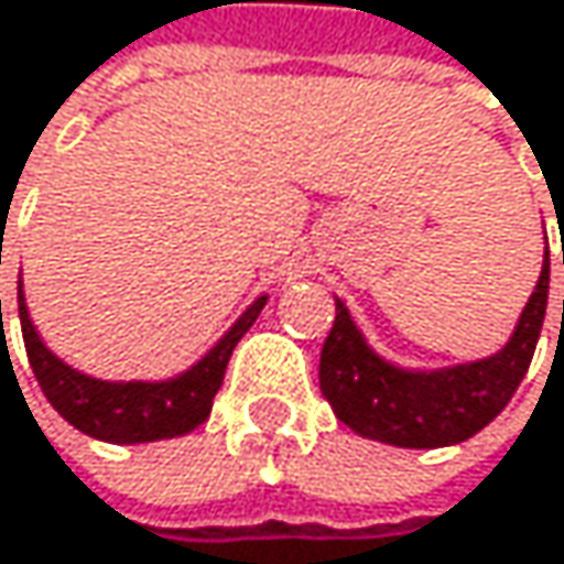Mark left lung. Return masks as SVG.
<instances>
[{
	"label": "left lung",
	"mask_w": 564,
	"mask_h": 564,
	"mask_svg": "<svg viewBox=\"0 0 564 564\" xmlns=\"http://www.w3.org/2000/svg\"><path fill=\"white\" fill-rule=\"evenodd\" d=\"M545 304L549 250L539 284L499 354L443 370H403L367 344L347 304L337 297L334 330L321 354V393L337 420L367 440L403 449L463 443L489 426L519 390L542 334Z\"/></svg>",
	"instance_id": "8db88e82"
}]
</instances>
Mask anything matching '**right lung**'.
I'll return each instance as SVG.
<instances>
[{
    "label": "right lung",
    "instance_id": "obj_1",
    "mask_svg": "<svg viewBox=\"0 0 564 564\" xmlns=\"http://www.w3.org/2000/svg\"><path fill=\"white\" fill-rule=\"evenodd\" d=\"M263 304H267V297H257L191 370H184L171 380H154V383H148V380H95V377H85V373L72 370L68 364H62L42 344V337L29 317L22 280H19L22 340H25V354H29L32 373H35L45 400L58 410L62 420H68L85 436L101 440V443H121V446L174 440V436L197 430L210 416V403L224 383V370H227L234 347L253 327Z\"/></svg>",
    "mask_w": 564,
    "mask_h": 564
}]
</instances>
